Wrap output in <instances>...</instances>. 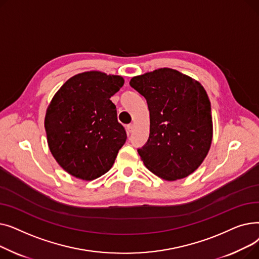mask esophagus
Wrapping results in <instances>:
<instances>
[{
	"label": "esophagus",
	"instance_id": "esophagus-1",
	"mask_svg": "<svg viewBox=\"0 0 259 259\" xmlns=\"http://www.w3.org/2000/svg\"><path fill=\"white\" fill-rule=\"evenodd\" d=\"M132 131H133V125L130 124V125L127 126V132H128V133H131Z\"/></svg>",
	"mask_w": 259,
	"mask_h": 259
}]
</instances>
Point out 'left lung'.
Instances as JSON below:
<instances>
[{"mask_svg":"<svg viewBox=\"0 0 259 259\" xmlns=\"http://www.w3.org/2000/svg\"><path fill=\"white\" fill-rule=\"evenodd\" d=\"M130 86L146 99L150 112L149 139L138 149L145 166L166 181L187 178L200 166L212 143L206 90L170 68L134 76Z\"/></svg>","mask_w":259,"mask_h":259,"instance_id":"8db88e82","label":"left lung"}]
</instances>
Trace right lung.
<instances>
[{"instance_id": "1", "label": "right lung", "mask_w": 259, "mask_h": 259, "mask_svg": "<svg viewBox=\"0 0 259 259\" xmlns=\"http://www.w3.org/2000/svg\"><path fill=\"white\" fill-rule=\"evenodd\" d=\"M124 85L119 75L88 71L68 79L47 108L45 130L59 165L84 181L111 169L127 134L110 98Z\"/></svg>"}]
</instances>
